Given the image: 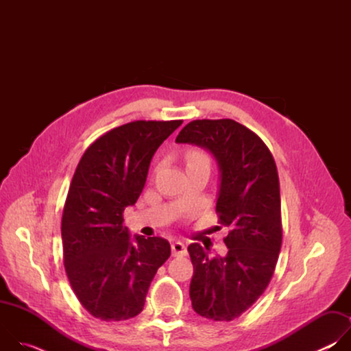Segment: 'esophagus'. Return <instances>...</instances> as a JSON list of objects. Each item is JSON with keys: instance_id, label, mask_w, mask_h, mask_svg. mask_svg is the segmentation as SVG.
Masks as SVG:
<instances>
[{"instance_id": "34e87169", "label": "esophagus", "mask_w": 351, "mask_h": 351, "mask_svg": "<svg viewBox=\"0 0 351 351\" xmlns=\"http://www.w3.org/2000/svg\"><path fill=\"white\" fill-rule=\"evenodd\" d=\"M171 248H172V256L173 257L186 256V245L182 241H173Z\"/></svg>"}]
</instances>
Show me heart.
Wrapping results in <instances>:
<instances>
[{"label": "heart", "instance_id": "obj_1", "mask_svg": "<svg viewBox=\"0 0 351 351\" xmlns=\"http://www.w3.org/2000/svg\"><path fill=\"white\" fill-rule=\"evenodd\" d=\"M198 160H207L202 153H198V152H193V153H190L189 156H187V164L189 162H194V161H198Z\"/></svg>", "mask_w": 351, "mask_h": 351}]
</instances>
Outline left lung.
Wrapping results in <instances>:
<instances>
[{
  "instance_id": "8db88e82",
  "label": "left lung",
  "mask_w": 351,
  "mask_h": 351,
  "mask_svg": "<svg viewBox=\"0 0 351 351\" xmlns=\"http://www.w3.org/2000/svg\"><path fill=\"white\" fill-rule=\"evenodd\" d=\"M176 143L203 147L219 168L217 213L229 228L225 257L210 258L198 243L187 250L193 263V310L214 321H232L267 289L282 245L280 193L275 160L265 143L233 119H197Z\"/></svg>"
}]
</instances>
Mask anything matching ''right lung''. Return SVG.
<instances>
[{
    "instance_id": "1",
    "label": "right lung",
    "mask_w": 351,
    "mask_h": 351,
    "mask_svg": "<svg viewBox=\"0 0 351 351\" xmlns=\"http://www.w3.org/2000/svg\"><path fill=\"white\" fill-rule=\"evenodd\" d=\"M183 121H136L97 138L84 152L62 214L65 271L80 304L95 318L123 321L141 313L158 268L169 258L162 237L123 226L158 147Z\"/></svg>"
}]
</instances>
